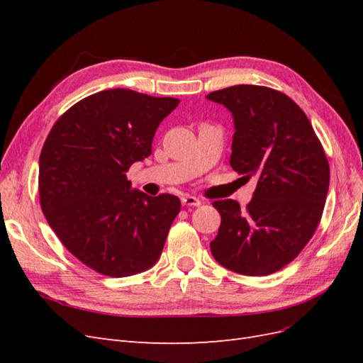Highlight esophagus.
I'll use <instances>...</instances> for the list:
<instances>
[{
  "label": "esophagus",
  "mask_w": 363,
  "mask_h": 363,
  "mask_svg": "<svg viewBox=\"0 0 363 363\" xmlns=\"http://www.w3.org/2000/svg\"><path fill=\"white\" fill-rule=\"evenodd\" d=\"M182 204L183 206H200L201 204V201L196 199V196H192V195H184V196H182Z\"/></svg>",
  "instance_id": "esophagus-1"
}]
</instances>
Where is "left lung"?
I'll return each mask as SVG.
<instances>
[{"label":"left lung","mask_w":363,"mask_h":363,"mask_svg":"<svg viewBox=\"0 0 363 363\" xmlns=\"http://www.w3.org/2000/svg\"><path fill=\"white\" fill-rule=\"evenodd\" d=\"M207 98L233 115L232 168L257 180L245 211L235 200L213 201L221 225L211 251L230 271L268 276L298 256L320 225L330 183L325 151L286 94L238 84Z\"/></svg>","instance_id":"left-lung-1"}]
</instances>
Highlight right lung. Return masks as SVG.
Returning <instances> with one entry per match:
<instances>
[{
	"label": "right lung",
	"mask_w": 363,
	"mask_h": 363,
	"mask_svg": "<svg viewBox=\"0 0 363 363\" xmlns=\"http://www.w3.org/2000/svg\"><path fill=\"white\" fill-rule=\"evenodd\" d=\"M179 103L130 89L96 92L69 107L42 147V212L65 248L103 276H133L162 255L179 196L131 191L125 172L151 155L159 124Z\"/></svg>",
	"instance_id": "1"
}]
</instances>
